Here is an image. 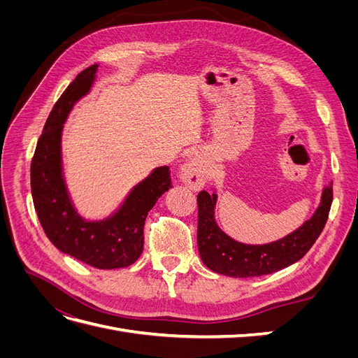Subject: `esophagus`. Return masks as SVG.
I'll use <instances>...</instances> for the list:
<instances>
[{"mask_svg": "<svg viewBox=\"0 0 358 358\" xmlns=\"http://www.w3.org/2000/svg\"><path fill=\"white\" fill-rule=\"evenodd\" d=\"M180 180L194 191L201 189L208 182V166L203 154H194L180 169Z\"/></svg>", "mask_w": 358, "mask_h": 358, "instance_id": "34e87169", "label": "esophagus"}]
</instances>
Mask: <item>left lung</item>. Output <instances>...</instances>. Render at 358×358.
I'll return each mask as SVG.
<instances>
[{
    "label": "left lung",
    "instance_id": "1",
    "mask_svg": "<svg viewBox=\"0 0 358 358\" xmlns=\"http://www.w3.org/2000/svg\"><path fill=\"white\" fill-rule=\"evenodd\" d=\"M333 188H324L320 208L296 231L266 245H245L227 236L215 222L216 194L200 191L197 196L199 252L212 272L231 278H255L278 272L299 262L315 243L327 222Z\"/></svg>",
    "mask_w": 358,
    "mask_h": 358
}]
</instances>
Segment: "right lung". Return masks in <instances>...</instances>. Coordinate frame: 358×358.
<instances>
[{
  "mask_svg": "<svg viewBox=\"0 0 358 358\" xmlns=\"http://www.w3.org/2000/svg\"><path fill=\"white\" fill-rule=\"evenodd\" d=\"M96 67L76 76L53 106L31 161V194L48 239L61 252L107 270L131 266L143 252L145 220L171 188V178L167 166L155 169L131 189L119 210L103 221H85L76 212L62 178L61 134L74 103L90 92Z\"/></svg>",
  "mask_w": 358,
  "mask_h": 358,
  "instance_id": "add662e5",
  "label": "right lung"
}]
</instances>
